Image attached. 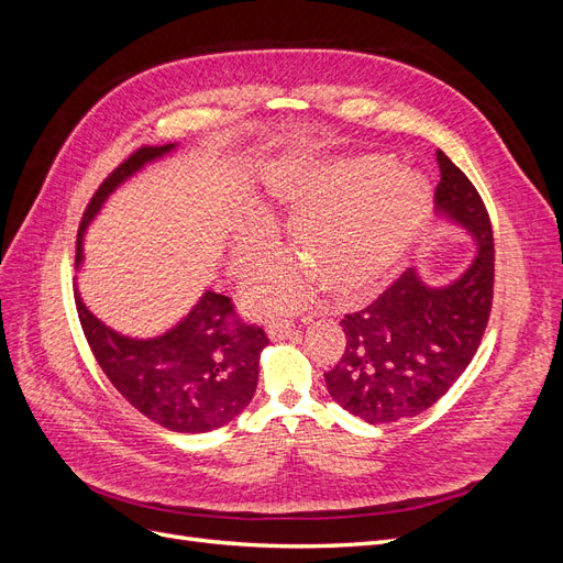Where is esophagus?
<instances>
[{
    "instance_id": "obj_1",
    "label": "esophagus",
    "mask_w": 563,
    "mask_h": 563,
    "mask_svg": "<svg viewBox=\"0 0 563 563\" xmlns=\"http://www.w3.org/2000/svg\"><path fill=\"white\" fill-rule=\"evenodd\" d=\"M294 335H298V331H296V327L291 321H269V327H267V338L269 340H288V338H294Z\"/></svg>"
}]
</instances>
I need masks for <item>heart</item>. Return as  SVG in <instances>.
<instances>
[{"mask_svg": "<svg viewBox=\"0 0 563 563\" xmlns=\"http://www.w3.org/2000/svg\"><path fill=\"white\" fill-rule=\"evenodd\" d=\"M265 197L294 211L288 244L300 263L272 265L251 282L244 305L253 314L294 312L317 284L335 302L366 298L413 249L432 203L428 180L380 155L286 164L267 178ZM272 251L275 225L249 211L230 236V272L251 275Z\"/></svg>", "mask_w": 563, "mask_h": 563, "instance_id": "heart-1", "label": "heart"}]
</instances>
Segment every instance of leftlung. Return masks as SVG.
Instances as JSON below:
<instances>
[{
	"mask_svg": "<svg viewBox=\"0 0 563 563\" xmlns=\"http://www.w3.org/2000/svg\"><path fill=\"white\" fill-rule=\"evenodd\" d=\"M437 162V216L465 230L476 253L446 284L424 282L418 267L406 269L376 302L340 321L345 352L323 378L335 404L371 424L428 411L463 376L488 323L490 220L467 176L441 150Z\"/></svg>",
	"mask_w": 563,
	"mask_h": 563,
	"instance_id": "1",
	"label": "left lung"
}]
</instances>
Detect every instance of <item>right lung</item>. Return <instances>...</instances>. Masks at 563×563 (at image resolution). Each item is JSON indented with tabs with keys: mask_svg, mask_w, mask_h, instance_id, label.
I'll return each mask as SVG.
<instances>
[{
	"mask_svg": "<svg viewBox=\"0 0 563 563\" xmlns=\"http://www.w3.org/2000/svg\"><path fill=\"white\" fill-rule=\"evenodd\" d=\"M178 143L141 147L98 187L84 211L77 240V269L84 265V234L106 201L145 166L166 159ZM75 300L84 335L110 383L133 408L162 428L201 434L240 416L258 385L261 352L269 343L263 329L234 323L228 296L203 291L190 312L152 338H133L110 329L81 300Z\"/></svg>",
	"mask_w": 563,
	"mask_h": 563,
	"instance_id": "add662e5",
	"label": "right lung"
}]
</instances>
